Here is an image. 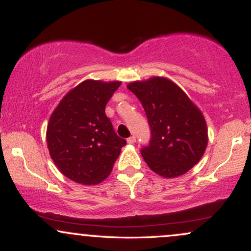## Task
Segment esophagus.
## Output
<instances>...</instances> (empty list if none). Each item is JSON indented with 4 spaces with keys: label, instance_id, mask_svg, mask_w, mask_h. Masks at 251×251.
Listing matches in <instances>:
<instances>
[{
    "label": "esophagus",
    "instance_id": "obj_1",
    "mask_svg": "<svg viewBox=\"0 0 251 251\" xmlns=\"http://www.w3.org/2000/svg\"><path fill=\"white\" fill-rule=\"evenodd\" d=\"M127 143H128V144H134V143H135V137H134V135H132V137L128 138Z\"/></svg>",
    "mask_w": 251,
    "mask_h": 251
}]
</instances>
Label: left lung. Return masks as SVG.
Instances as JSON below:
<instances>
[{"instance_id":"obj_1","label":"left lung","mask_w":251,"mask_h":251,"mask_svg":"<svg viewBox=\"0 0 251 251\" xmlns=\"http://www.w3.org/2000/svg\"><path fill=\"white\" fill-rule=\"evenodd\" d=\"M142 102L151 127L150 145L142 155L152 171L164 178L186 174L208 146L205 118L177 83L164 76L129 82Z\"/></svg>"}]
</instances>
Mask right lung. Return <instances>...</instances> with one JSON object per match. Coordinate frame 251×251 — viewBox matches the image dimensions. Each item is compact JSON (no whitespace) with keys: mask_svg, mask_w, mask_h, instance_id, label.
Wrapping results in <instances>:
<instances>
[{"mask_svg":"<svg viewBox=\"0 0 251 251\" xmlns=\"http://www.w3.org/2000/svg\"><path fill=\"white\" fill-rule=\"evenodd\" d=\"M122 81L88 79L72 88L50 114L47 146L63 176L83 185L108 177L125 139L106 117V103Z\"/></svg>","mask_w":251,"mask_h":251,"instance_id":"1","label":"right lung"}]
</instances>
